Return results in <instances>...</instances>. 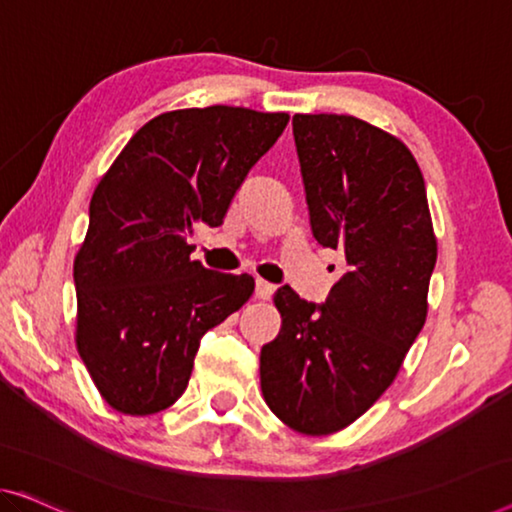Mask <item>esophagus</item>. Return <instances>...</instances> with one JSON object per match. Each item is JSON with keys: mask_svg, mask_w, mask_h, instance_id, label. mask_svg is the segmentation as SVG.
<instances>
[{"mask_svg": "<svg viewBox=\"0 0 512 512\" xmlns=\"http://www.w3.org/2000/svg\"><path fill=\"white\" fill-rule=\"evenodd\" d=\"M273 292H276V287H273L271 282H266V280H262V278H259V280L255 282V299L266 301V299H271Z\"/></svg>", "mask_w": 512, "mask_h": 512, "instance_id": "1", "label": "esophagus"}]
</instances>
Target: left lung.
Here are the masks:
<instances>
[{
	"mask_svg": "<svg viewBox=\"0 0 512 512\" xmlns=\"http://www.w3.org/2000/svg\"><path fill=\"white\" fill-rule=\"evenodd\" d=\"M312 236L345 253L324 303L282 285V326L259 354L264 400L303 434L338 432L393 384L427 315L437 239L416 158L347 114H294Z\"/></svg>",
	"mask_w": 512,
	"mask_h": 512,
	"instance_id": "left-lung-1",
	"label": "left lung"
}]
</instances>
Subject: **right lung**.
Segmentation results:
<instances>
[{
    "mask_svg": "<svg viewBox=\"0 0 512 512\" xmlns=\"http://www.w3.org/2000/svg\"><path fill=\"white\" fill-rule=\"evenodd\" d=\"M289 114L230 105L158 114L137 131L89 204L73 264L75 342L105 402L149 416L186 391L202 335L250 299L248 273L193 262L197 223L223 225L236 190Z\"/></svg>",
    "mask_w": 512,
    "mask_h": 512,
    "instance_id": "add662e5",
    "label": "right lung"
}]
</instances>
